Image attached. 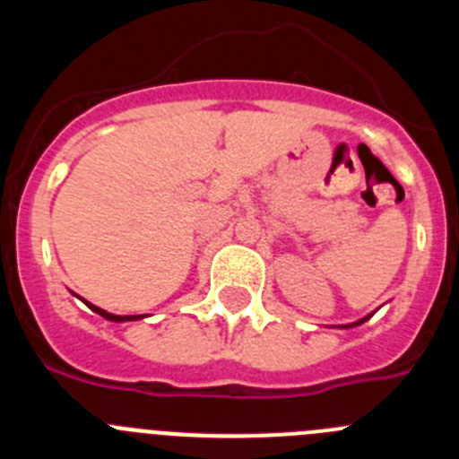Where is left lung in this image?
<instances>
[{"mask_svg": "<svg viewBox=\"0 0 459 459\" xmlns=\"http://www.w3.org/2000/svg\"><path fill=\"white\" fill-rule=\"evenodd\" d=\"M372 315H368V317H363V319H359V322H354V324H347V326H342V328H351V326H359V324H363V322H368V319H370Z\"/></svg>", "mask_w": 459, "mask_h": 459, "instance_id": "left-lung-1", "label": "left lung"}]
</instances>
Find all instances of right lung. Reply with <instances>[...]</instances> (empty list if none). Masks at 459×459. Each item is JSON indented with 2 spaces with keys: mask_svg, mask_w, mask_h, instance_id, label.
<instances>
[{
  "mask_svg": "<svg viewBox=\"0 0 459 459\" xmlns=\"http://www.w3.org/2000/svg\"><path fill=\"white\" fill-rule=\"evenodd\" d=\"M84 303H87V306L91 307V310L96 312V315H100V317L108 319V322H135V319H142V315H112V312L103 310V307L91 306V303H89V301H84Z\"/></svg>",
  "mask_w": 459,
  "mask_h": 459,
  "instance_id": "add662e5",
  "label": "right lung"
}]
</instances>
